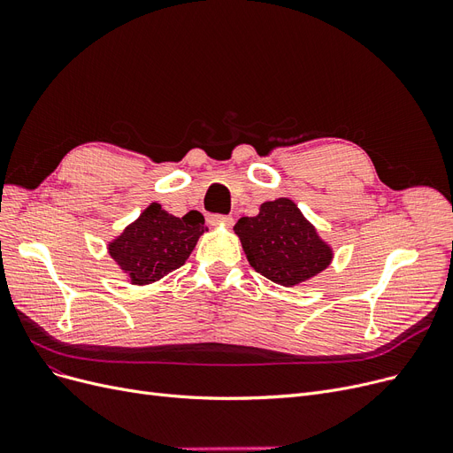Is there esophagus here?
<instances>
[{
    "instance_id": "1",
    "label": "esophagus",
    "mask_w": 453,
    "mask_h": 453,
    "mask_svg": "<svg viewBox=\"0 0 453 453\" xmlns=\"http://www.w3.org/2000/svg\"><path fill=\"white\" fill-rule=\"evenodd\" d=\"M233 216H227V214H211L209 216V224L211 226H226V227H231L233 226Z\"/></svg>"
}]
</instances>
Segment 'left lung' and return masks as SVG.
<instances>
[{"mask_svg":"<svg viewBox=\"0 0 453 453\" xmlns=\"http://www.w3.org/2000/svg\"><path fill=\"white\" fill-rule=\"evenodd\" d=\"M234 233L255 272L285 287L311 280L333 259L331 248L288 198L263 203L257 216H242Z\"/></svg>","mask_w":453,"mask_h":453,"instance_id":"obj_1","label":"left lung"}]
</instances>
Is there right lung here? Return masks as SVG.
Returning a JSON list of instances; mask_svg holds the SVG:
<instances>
[{
    "label": "right lung",
    "mask_w": 453,
    "mask_h": 453,
    "mask_svg": "<svg viewBox=\"0 0 453 453\" xmlns=\"http://www.w3.org/2000/svg\"><path fill=\"white\" fill-rule=\"evenodd\" d=\"M203 229L205 220L198 211L180 219L151 203L120 237L109 242V253L131 283L148 285L183 266Z\"/></svg>",
    "instance_id": "add662e5"
}]
</instances>
